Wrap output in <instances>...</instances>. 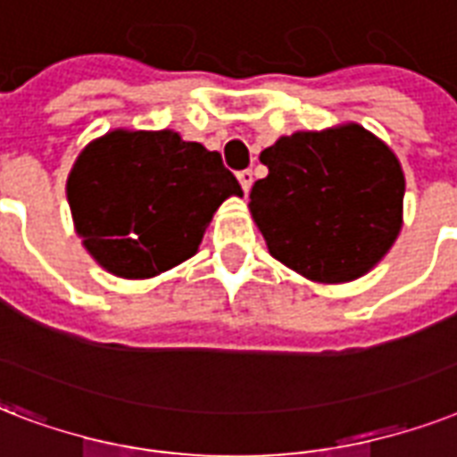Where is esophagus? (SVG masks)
<instances>
[{
    "instance_id": "34e87169",
    "label": "esophagus",
    "mask_w": 457,
    "mask_h": 457,
    "mask_svg": "<svg viewBox=\"0 0 457 457\" xmlns=\"http://www.w3.org/2000/svg\"><path fill=\"white\" fill-rule=\"evenodd\" d=\"M238 180H240V186H243V190H250L253 188V171H250V169H245V171H240L238 173Z\"/></svg>"
}]
</instances>
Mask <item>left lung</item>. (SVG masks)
Here are the masks:
<instances>
[{
	"instance_id": "left-lung-1",
	"label": "left lung",
	"mask_w": 457,
	"mask_h": 457,
	"mask_svg": "<svg viewBox=\"0 0 457 457\" xmlns=\"http://www.w3.org/2000/svg\"><path fill=\"white\" fill-rule=\"evenodd\" d=\"M250 214L269 254L317 284L364 277L403 228L405 176L394 150L360 123L295 130L262 150Z\"/></svg>"
}]
</instances>
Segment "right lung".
Returning a JSON list of instances; mask_svg holds the SVG:
<instances>
[{"label":"right lung","mask_w":457,"mask_h":457,"mask_svg":"<svg viewBox=\"0 0 457 457\" xmlns=\"http://www.w3.org/2000/svg\"><path fill=\"white\" fill-rule=\"evenodd\" d=\"M231 195L243 188L221 154L171 129L109 130L85 145L66 179L83 247L119 278L159 277L190 260Z\"/></svg>","instance_id":"1"}]
</instances>
